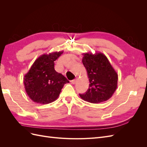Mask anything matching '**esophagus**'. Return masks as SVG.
<instances>
[{
    "label": "esophagus",
    "mask_w": 147,
    "mask_h": 147,
    "mask_svg": "<svg viewBox=\"0 0 147 147\" xmlns=\"http://www.w3.org/2000/svg\"><path fill=\"white\" fill-rule=\"evenodd\" d=\"M76 82H77V79H74V80H73L71 81V83H72L74 84L76 83Z\"/></svg>",
    "instance_id": "esophagus-1"
}]
</instances>
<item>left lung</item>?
Masks as SVG:
<instances>
[{"label": "left lung", "instance_id": "left-lung-1", "mask_svg": "<svg viewBox=\"0 0 147 147\" xmlns=\"http://www.w3.org/2000/svg\"><path fill=\"white\" fill-rule=\"evenodd\" d=\"M82 63L90 81L86 92L80 94L84 100L99 104L109 100L116 91L118 74L110 64L107 57L102 53L83 54Z\"/></svg>", "mask_w": 147, "mask_h": 147}]
</instances>
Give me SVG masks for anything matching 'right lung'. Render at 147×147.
<instances>
[{
    "label": "right lung",
    "instance_id": "right-lung-1",
    "mask_svg": "<svg viewBox=\"0 0 147 147\" xmlns=\"http://www.w3.org/2000/svg\"><path fill=\"white\" fill-rule=\"evenodd\" d=\"M63 51L44 54L38 57L24 77L28 96L36 103L47 104L59 97L62 88L69 81L55 70V61Z\"/></svg>",
    "mask_w": 147,
    "mask_h": 147
}]
</instances>
